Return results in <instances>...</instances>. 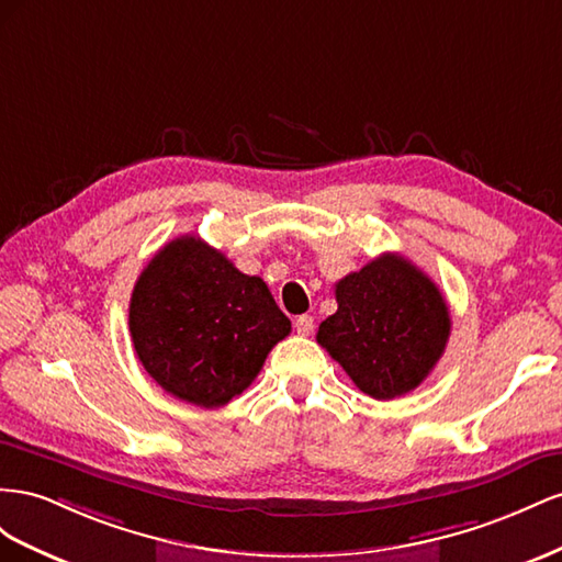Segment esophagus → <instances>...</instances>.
Instances as JSON below:
<instances>
[{"label":"esophagus","mask_w":562,"mask_h":562,"mask_svg":"<svg viewBox=\"0 0 562 562\" xmlns=\"http://www.w3.org/2000/svg\"><path fill=\"white\" fill-rule=\"evenodd\" d=\"M294 327H296V331H299L301 336H308V334L313 331V327H315V319H313L311 315H299V317L294 319Z\"/></svg>","instance_id":"esophagus-1"}]
</instances>
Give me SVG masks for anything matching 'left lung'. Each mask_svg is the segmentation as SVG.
Wrapping results in <instances>:
<instances>
[{"instance_id":"1","label":"left lung","mask_w":562,"mask_h":562,"mask_svg":"<svg viewBox=\"0 0 562 562\" xmlns=\"http://www.w3.org/2000/svg\"><path fill=\"white\" fill-rule=\"evenodd\" d=\"M336 308L317 344L374 400L414 391L442 358L450 308L438 284L400 254H381L336 282Z\"/></svg>"}]
</instances>
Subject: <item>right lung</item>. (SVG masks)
I'll return each instance as SVG.
<instances>
[{
	"label": "right lung",
	"instance_id": "right-lung-1",
	"mask_svg": "<svg viewBox=\"0 0 562 562\" xmlns=\"http://www.w3.org/2000/svg\"><path fill=\"white\" fill-rule=\"evenodd\" d=\"M130 331L140 364L159 386L212 409L251 386L292 323L261 278L239 272L198 235H183L143 268Z\"/></svg>",
	"mask_w": 562,
	"mask_h": 562
}]
</instances>
